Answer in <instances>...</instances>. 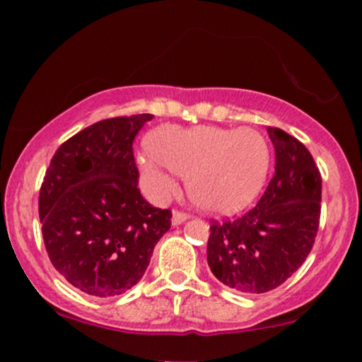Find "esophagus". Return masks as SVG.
<instances>
[{"label": "esophagus", "instance_id": "1", "mask_svg": "<svg viewBox=\"0 0 362 362\" xmlns=\"http://www.w3.org/2000/svg\"><path fill=\"white\" fill-rule=\"evenodd\" d=\"M189 218H190V214L182 213V211H173V214H172V224H173V226H178V224L185 223Z\"/></svg>", "mask_w": 362, "mask_h": 362}]
</instances>
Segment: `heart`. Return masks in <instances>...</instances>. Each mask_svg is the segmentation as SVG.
Listing matches in <instances>:
<instances>
[{
	"instance_id": "obj_1",
	"label": "heart",
	"mask_w": 362,
	"mask_h": 362,
	"mask_svg": "<svg viewBox=\"0 0 362 362\" xmlns=\"http://www.w3.org/2000/svg\"><path fill=\"white\" fill-rule=\"evenodd\" d=\"M139 156L141 185L151 199L175 192V173L187 178L194 204L213 214H233L252 204L271 170V146L250 127L163 126L148 136Z\"/></svg>"
}]
</instances>
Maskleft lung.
<instances>
[{
    "instance_id": "1",
    "label": "left lung",
    "mask_w": 362,
    "mask_h": 362,
    "mask_svg": "<svg viewBox=\"0 0 362 362\" xmlns=\"http://www.w3.org/2000/svg\"><path fill=\"white\" fill-rule=\"evenodd\" d=\"M276 172L253 209L233 221H213L207 264L216 279L245 294L288 281L311 252L322 209V175L301 141L267 127Z\"/></svg>"
}]
</instances>
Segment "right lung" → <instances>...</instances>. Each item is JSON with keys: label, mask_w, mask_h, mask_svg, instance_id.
I'll return each mask as SVG.
<instances>
[{"label": "right lung", "mask_w": 362, "mask_h": 362, "mask_svg": "<svg viewBox=\"0 0 362 362\" xmlns=\"http://www.w3.org/2000/svg\"><path fill=\"white\" fill-rule=\"evenodd\" d=\"M151 114L114 117L57 148L39 195L45 250L69 284L97 298L138 284L153 248L170 230L168 209L138 189L132 141Z\"/></svg>", "instance_id": "right-lung-1"}]
</instances>
